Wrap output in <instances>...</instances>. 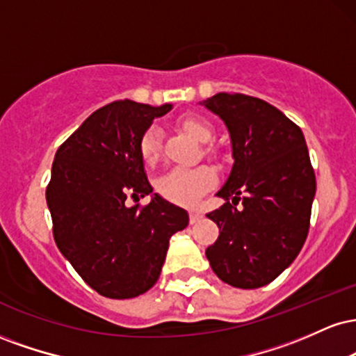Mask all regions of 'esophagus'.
<instances>
[{
    "mask_svg": "<svg viewBox=\"0 0 356 356\" xmlns=\"http://www.w3.org/2000/svg\"><path fill=\"white\" fill-rule=\"evenodd\" d=\"M201 218H202V212H199V211H191V212H189V220H191V224H195Z\"/></svg>",
    "mask_w": 356,
    "mask_h": 356,
    "instance_id": "obj_1",
    "label": "esophagus"
}]
</instances>
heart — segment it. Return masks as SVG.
<instances>
[{
  "label": "heart",
  "mask_w": 356,
  "mask_h": 356,
  "mask_svg": "<svg viewBox=\"0 0 356 356\" xmlns=\"http://www.w3.org/2000/svg\"><path fill=\"white\" fill-rule=\"evenodd\" d=\"M179 127L197 142H209L214 129L206 118L197 115H184L179 120ZM138 152L145 165H155L161 159L162 142L159 127H149L138 142ZM218 181L216 170L209 165L197 167H175L159 179L155 187L159 194L167 201L181 204V206H194L206 191H209Z\"/></svg>",
  "instance_id": "1"
}]
</instances>
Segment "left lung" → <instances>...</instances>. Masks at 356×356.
<instances>
[{
  "instance_id": "1",
  "label": "left lung",
  "mask_w": 356,
  "mask_h": 356,
  "mask_svg": "<svg viewBox=\"0 0 356 356\" xmlns=\"http://www.w3.org/2000/svg\"><path fill=\"white\" fill-rule=\"evenodd\" d=\"M201 105L224 120L234 157L218 192L226 202L207 214L219 238L206 256L224 283L261 288L295 261L308 236L316 179L305 136L256 97L222 92ZM239 200L243 206L236 208Z\"/></svg>"
}]
</instances>
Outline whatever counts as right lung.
<instances>
[{
  "label": "right lung",
  "instance_id": "obj_1",
  "mask_svg": "<svg viewBox=\"0 0 356 356\" xmlns=\"http://www.w3.org/2000/svg\"><path fill=\"white\" fill-rule=\"evenodd\" d=\"M172 105L117 100L90 115L58 147L47 187L53 238L90 288L127 300L157 283L170 236L189 224L182 207L152 192L138 142Z\"/></svg>",
  "mask_w": 356,
  "mask_h": 356
}]
</instances>
